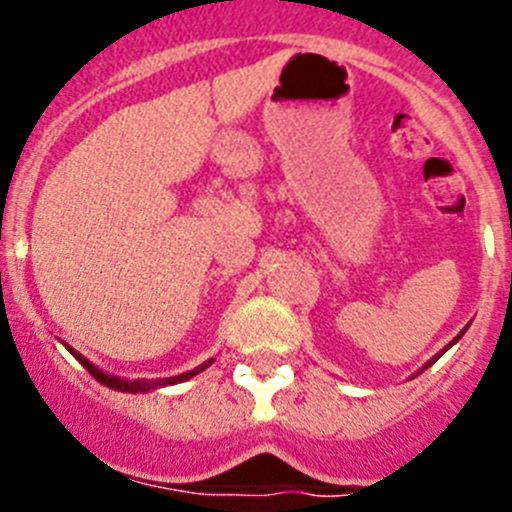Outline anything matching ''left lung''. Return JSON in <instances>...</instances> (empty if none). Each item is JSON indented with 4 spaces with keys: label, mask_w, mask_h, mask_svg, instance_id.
Wrapping results in <instances>:
<instances>
[{
    "label": "left lung",
    "mask_w": 512,
    "mask_h": 512,
    "mask_svg": "<svg viewBox=\"0 0 512 512\" xmlns=\"http://www.w3.org/2000/svg\"><path fill=\"white\" fill-rule=\"evenodd\" d=\"M466 329H468V327H466ZM466 329H463V332H461V334H458V337H456V339H453V342H451V344H448V347H443V352H438L436 356H433V359H431V361H426V364H423V366H421V369H418V371H416V374H421V371H423V369H428V366H431V364H433V361H436V359H438V356H441V354H446V352H448V349H451V347H453V344H456V342H458V339H461V337H463V334H466Z\"/></svg>",
    "instance_id": "8db88e82"
}]
</instances>
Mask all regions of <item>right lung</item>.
<instances>
[{
	"instance_id": "add662e5",
	"label": "right lung",
	"mask_w": 512,
	"mask_h": 512,
	"mask_svg": "<svg viewBox=\"0 0 512 512\" xmlns=\"http://www.w3.org/2000/svg\"><path fill=\"white\" fill-rule=\"evenodd\" d=\"M66 347V344H64ZM71 354L76 356V359L81 361V364L86 366V371H89L91 376H94L96 381H101L103 386H108V389H116V391H123V394H146V391H156V389H163V386H173V384H180V381H188L193 379L195 374H200V371L208 369L210 364H213V359H208L205 364L195 366L193 371H188V374H180V376H170V379H121V376H113V374H106L103 369H98L96 364H91L86 356H81L76 349L66 347Z\"/></svg>"
}]
</instances>
